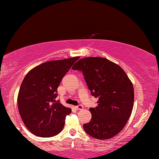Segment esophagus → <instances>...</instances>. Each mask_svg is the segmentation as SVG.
<instances>
[{"instance_id":"esophagus-1","label":"esophagus","mask_w":159,"mask_h":159,"mask_svg":"<svg viewBox=\"0 0 159 159\" xmlns=\"http://www.w3.org/2000/svg\"><path fill=\"white\" fill-rule=\"evenodd\" d=\"M75 108H76L77 110H80L83 108V105H81V104H79L78 106H76Z\"/></svg>"}]
</instances>
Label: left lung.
<instances>
[{"label":"left lung","instance_id":"8db88e82","mask_svg":"<svg viewBox=\"0 0 159 159\" xmlns=\"http://www.w3.org/2000/svg\"><path fill=\"white\" fill-rule=\"evenodd\" d=\"M73 70L82 72L98 106L90 108V121L83 124L85 133L98 139H110L119 133L130 118L134 88L123 69L102 57H85L75 63Z\"/></svg>","mask_w":159,"mask_h":159}]
</instances>
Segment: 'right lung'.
<instances>
[{
	"mask_svg": "<svg viewBox=\"0 0 159 159\" xmlns=\"http://www.w3.org/2000/svg\"><path fill=\"white\" fill-rule=\"evenodd\" d=\"M79 57L47 61L26 75L19 91V112L28 130L41 138L57 135L71 109L56 100L63 77Z\"/></svg>",
	"mask_w": 159,
	"mask_h": 159,
	"instance_id": "obj_1",
	"label": "right lung"
}]
</instances>
